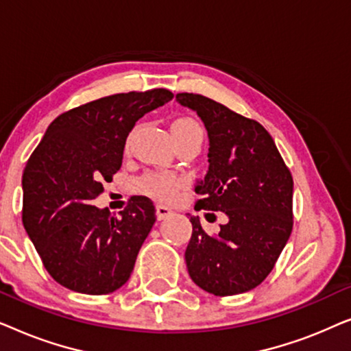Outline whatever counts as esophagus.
<instances>
[{"label":"esophagus","instance_id":"esophagus-1","mask_svg":"<svg viewBox=\"0 0 351 351\" xmlns=\"http://www.w3.org/2000/svg\"><path fill=\"white\" fill-rule=\"evenodd\" d=\"M171 214H172V210L167 208V206H162V204L156 206V219L158 220H165L169 217Z\"/></svg>","mask_w":351,"mask_h":351}]
</instances>
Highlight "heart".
<instances>
[{
	"mask_svg": "<svg viewBox=\"0 0 351 351\" xmlns=\"http://www.w3.org/2000/svg\"><path fill=\"white\" fill-rule=\"evenodd\" d=\"M171 132L174 138L180 137H199L203 138V128L199 126L198 121L193 118L182 117L177 118L171 124ZM177 186H179V179L176 176L165 174V172H153L147 174L141 180V189L148 195L156 196L161 199H171L176 195Z\"/></svg>",
	"mask_w": 351,
	"mask_h": 351,
	"instance_id": "heart-1",
	"label": "heart"
}]
</instances>
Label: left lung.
<instances>
[{"instance_id":"1","label":"left lung","mask_w":351,"mask_h":351,"mask_svg":"<svg viewBox=\"0 0 351 351\" xmlns=\"http://www.w3.org/2000/svg\"><path fill=\"white\" fill-rule=\"evenodd\" d=\"M176 100L196 112L209 138L208 172L195 185L203 198L195 209L227 215L214 237L190 215L189 275L209 294H243L265 280L291 237L292 176L261 123L199 94Z\"/></svg>"}]
</instances>
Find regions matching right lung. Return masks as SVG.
Returning <instances> with one entry per match:
<instances>
[{
    "mask_svg": "<svg viewBox=\"0 0 351 351\" xmlns=\"http://www.w3.org/2000/svg\"><path fill=\"white\" fill-rule=\"evenodd\" d=\"M172 93L114 94L62 113L22 174V220L46 270L66 289L102 295L129 280L155 223V206L132 196L118 217L93 206L121 167L124 143L143 114Z\"/></svg>",
    "mask_w": 351,
    "mask_h": 351,
    "instance_id": "right-lung-1",
    "label": "right lung"
}]
</instances>
